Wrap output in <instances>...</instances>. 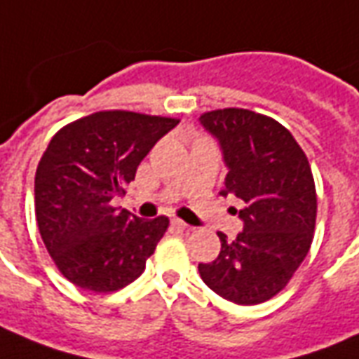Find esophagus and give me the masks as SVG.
I'll list each match as a JSON object with an SVG mask.
<instances>
[{
    "label": "esophagus",
    "instance_id": "obj_1",
    "mask_svg": "<svg viewBox=\"0 0 359 359\" xmlns=\"http://www.w3.org/2000/svg\"><path fill=\"white\" fill-rule=\"evenodd\" d=\"M171 224L177 228V230H192V226H188L187 222H182V220H179V219H172Z\"/></svg>",
    "mask_w": 359,
    "mask_h": 359
}]
</instances>
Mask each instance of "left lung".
Returning a JSON list of instances; mask_svg holds the SVG:
<instances>
[{"instance_id": "obj_1", "label": "left lung", "mask_w": 359, "mask_h": 359, "mask_svg": "<svg viewBox=\"0 0 359 359\" xmlns=\"http://www.w3.org/2000/svg\"><path fill=\"white\" fill-rule=\"evenodd\" d=\"M217 139L228 169L220 196L245 203L243 230L233 241L219 232L220 253L200 262L209 289L236 304H259L287 285L314 238L316 187L308 158L276 119L243 108H224L200 118Z\"/></svg>"}]
</instances>
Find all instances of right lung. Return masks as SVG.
Listing matches in <instances>:
<instances>
[{
	"mask_svg": "<svg viewBox=\"0 0 359 359\" xmlns=\"http://www.w3.org/2000/svg\"><path fill=\"white\" fill-rule=\"evenodd\" d=\"M179 119L112 110L62 127L36 171V219L66 280L95 293L126 287L144 272L169 219L144 220L114 207L140 161Z\"/></svg>",
	"mask_w": 359,
	"mask_h": 359,
	"instance_id": "right-lung-1",
	"label": "right lung"
}]
</instances>
